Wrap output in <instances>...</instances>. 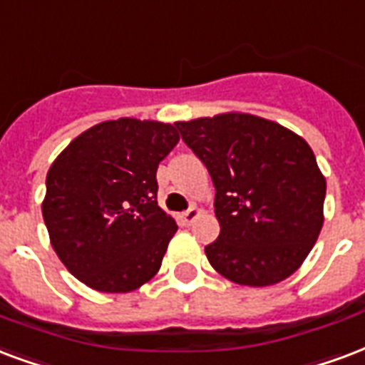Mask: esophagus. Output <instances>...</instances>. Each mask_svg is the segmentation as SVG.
<instances>
[{
    "instance_id": "1",
    "label": "esophagus",
    "mask_w": 365,
    "mask_h": 365,
    "mask_svg": "<svg viewBox=\"0 0 365 365\" xmlns=\"http://www.w3.org/2000/svg\"><path fill=\"white\" fill-rule=\"evenodd\" d=\"M200 213H202V212H200V207H196V205H192V207H188L186 212H182V213H180V215H179V217H180V223L186 225V227H188V225L192 223L194 219L198 217Z\"/></svg>"
}]
</instances>
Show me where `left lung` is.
Masks as SVG:
<instances>
[{
    "label": "left lung",
    "instance_id": "1",
    "mask_svg": "<svg viewBox=\"0 0 365 365\" xmlns=\"http://www.w3.org/2000/svg\"><path fill=\"white\" fill-rule=\"evenodd\" d=\"M207 167L221 232L205 246L217 273L267 287L302 265L323 227L325 177L302 136L248 113L175 123Z\"/></svg>",
    "mask_w": 365,
    "mask_h": 365
}]
</instances>
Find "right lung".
<instances>
[{"label":"right lung","mask_w":365,"mask_h":365,"mask_svg":"<svg viewBox=\"0 0 365 365\" xmlns=\"http://www.w3.org/2000/svg\"><path fill=\"white\" fill-rule=\"evenodd\" d=\"M179 138L169 123L103 120L49 167L42 204L49 240L90 289L130 292L160 271L177 223L158 205L155 173Z\"/></svg>","instance_id":"obj_1"}]
</instances>
